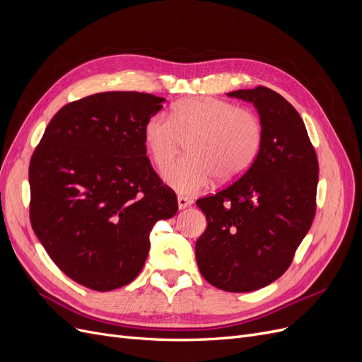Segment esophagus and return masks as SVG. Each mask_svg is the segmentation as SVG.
Segmentation results:
<instances>
[{
  "mask_svg": "<svg viewBox=\"0 0 362 362\" xmlns=\"http://www.w3.org/2000/svg\"><path fill=\"white\" fill-rule=\"evenodd\" d=\"M193 204V201L190 198H185V196H178V208L180 210H185Z\"/></svg>",
  "mask_w": 362,
  "mask_h": 362,
  "instance_id": "34e87169",
  "label": "esophagus"
}]
</instances>
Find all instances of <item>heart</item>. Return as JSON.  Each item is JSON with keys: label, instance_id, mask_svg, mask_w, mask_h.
<instances>
[{"label": "heart", "instance_id": "heart-1", "mask_svg": "<svg viewBox=\"0 0 362 362\" xmlns=\"http://www.w3.org/2000/svg\"><path fill=\"white\" fill-rule=\"evenodd\" d=\"M259 117L217 98H189L173 105L172 117L158 112L144 127V140L157 168H164L187 141L189 157L163 170V180L181 194L205 190L217 177L231 182L254 164L262 145Z\"/></svg>", "mask_w": 362, "mask_h": 362}]
</instances>
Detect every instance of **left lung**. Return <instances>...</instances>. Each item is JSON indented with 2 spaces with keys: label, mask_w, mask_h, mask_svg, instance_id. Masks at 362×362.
Returning a JSON list of instances; mask_svg holds the SVG:
<instances>
[{
  "label": "left lung",
  "mask_w": 362,
  "mask_h": 362,
  "mask_svg": "<svg viewBox=\"0 0 362 362\" xmlns=\"http://www.w3.org/2000/svg\"><path fill=\"white\" fill-rule=\"evenodd\" d=\"M226 95L257 108L264 136L245 175L196 201L206 217L196 262L211 286L247 293L276 281L291 264L314 218L319 163L286 98L262 86Z\"/></svg>",
  "instance_id": "8db88e82"
}]
</instances>
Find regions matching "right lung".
<instances>
[{"instance_id": "right-lung-1", "label": "right lung", "mask_w": 362, "mask_h": 362, "mask_svg": "<svg viewBox=\"0 0 362 362\" xmlns=\"http://www.w3.org/2000/svg\"><path fill=\"white\" fill-rule=\"evenodd\" d=\"M164 98L95 93L64 105L30 161L33 231L57 267L96 291L144 267L149 234L178 211L146 157L144 127Z\"/></svg>"}]
</instances>
